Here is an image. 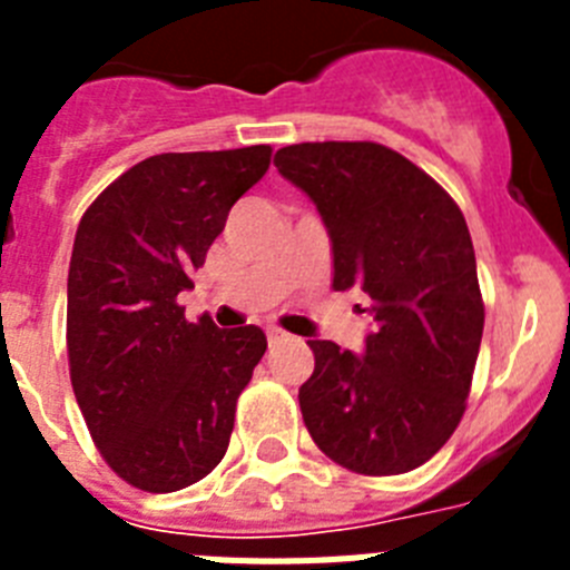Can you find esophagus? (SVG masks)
Returning a JSON list of instances; mask_svg holds the SVG:
<instances>
[{"instance_id":"1","label":"esophagus","mask_w":570,"mask_h":570,"mask_svg":"<svg viewBox=\"0 0 570 570\" xmlns=\"http://www.w3.org/2000/svg\"><path fill=\"white\" fill-rule=\"evenodd\" d=\"M285 340H288V334H285V331L268 328V342H271V345H276V342H285Z\"/></svg>"}]
</instances>
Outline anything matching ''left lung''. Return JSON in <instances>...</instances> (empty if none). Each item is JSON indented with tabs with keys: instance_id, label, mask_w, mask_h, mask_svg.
<instances>
[{
	"instance_id": "8db88e82",
	"label": "left lung",
	"mask_w": 570,
	"mask_h": 570,
	"mask_svg": "<svg viewBox=\"0 0 570 570\" xmlns=\"http://www.w3.org/2000/svg\"><path fill=\"white\" fill-rule=\"evenodd\" d=\"M274 165L328 228L334 288L362 291L374 316L362 356L308 342L305 428L347 471H414L460 425L480 354L485 305L465 216L440 183L385 145H288Z\"/></svg>"
}]
</instances>
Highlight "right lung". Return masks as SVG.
<instances>
[{"label":"right lung","mask_w":570,"mask_h":570,"mask_svg":"<svg viewBox=\"0 0 570 570\" xmlns=\"http://www.w3.org/2000/svg\"><path fill=\"white\" fill-rule=\"evenodd\" d=\"M271 145L156 154L85 210L68 271V365L90 436L128 485L170 493L228 451L236 400L268 340L188 322L176 302L259 183Z\"/></svg>","instance_id":"right-lung-1"}]
</instances>
